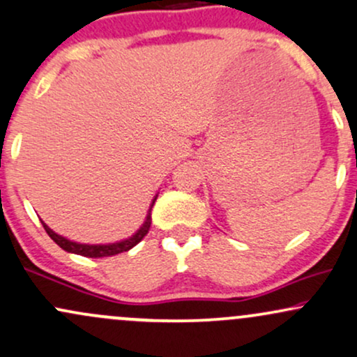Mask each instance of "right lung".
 I'll return each instance as SVG.
<instances>
[{
	"label": "right lung",
	"mask_w": 357,
	"mask_h": 357,
	"mask_svg": "<svg viewBox=\"0 0 357 357\" xmlns=\"http://www.w3.org/2000/svg\"><path fill=\"white\" fill-rule=\"evenodd\" d=\"M155 198H158V195L154 196L153 203H151L149 206V211H147L146 215V220L144 223L141 225V228L134 233L132 236H129V238L126 240H121V241H116V243H105V245H89V243H79V241H72L68 238H65V236L59 235V233H55L52 230L48 225H43L45 231L48 233V236L55 241L56 245H59L60 248H63L65 252L68 253H75V255H82V257H89V258H100V257H112V255H117V253H122V252H129L130 248L136 247V245L141 241L144 236L147 235V231H149L151 228V210H153L154 206V202Z\"/></svg>",
	"instance_id": "add662e5"
}]
</instances>
